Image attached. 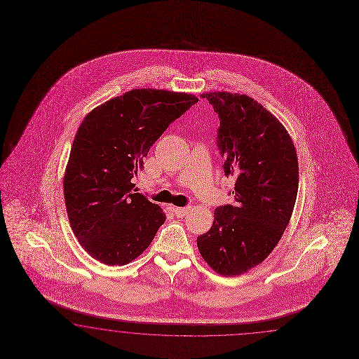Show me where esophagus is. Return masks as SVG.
I'll return each instance as SVG.
<instances>
[{
    "label": "esophagus",
    "mask_w": 359,
    "mask_h": 359,
    "mask_svg": "<svg viewBox=\"0 0 359 359\" xmlns=\"http://www.w3.org/2000/svg\"><path fill=\"white\" fill-rule=\"evenodd\" d=\"M187 212H188V208H172V213H174L176 217H179V218L184 217Z\"/></svg>",
    "instance_id": "obj_1"
}]
</instances>
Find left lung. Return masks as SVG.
<instances>
[{"mask_svg": "<svg viewBox=\"0 0 359 359\" xmlns=\"http://www.w3.org/2000/svg\"><path fill=\"white\" fill-rule=\"evenodd\" d=\"M201 97L219 117L217 146L224 175L235 179V205L215 209L197 247L214 271L233 277L259 265L280 242L298 194V156L285 126L252 97Z\"/></svg>", "mask_w": 359, "mask_h": 359, "instance_id": "left-lung-1", "label": "left lung"}]
</instances>
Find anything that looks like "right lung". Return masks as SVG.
Masks as SVG:
<instances>
[{"label": "right lung", "mask_w": 359, "mask_h": 359, "mask_svg": "<svg viewBox=\"0 0 359 359\" xmlns=\"http://www.w3.org/2000/svg\"><path fill=\"white\" fill-rule=\"evenodd\" d=\"M197 102L185 93L136 88L83 118L69 155L64 196L73 233L97 262H133L165 223L161 206L136 194L132 179L155 141Z\"/></svg>", "instance_id": "obj_1"}]
</instances>
